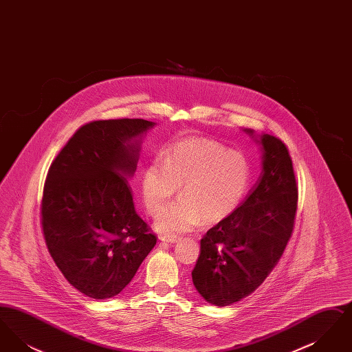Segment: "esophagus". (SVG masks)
Masks as SVG:
<instances>
[{"label": "esophagus", "mask_w": 352, "mask_h": 352, "mask_svg": "<svg viewBox=\"0 0 352 352\" xmlns=\"http://www.w3.org/2000/svg\"><path fill=\"white\" fill-rule=\"evenodd\" d=\"M160 240L164 241V243H170V244H174L179 240V237L177 236H160Z\"/></svg>", "instance_id": "34e87169"}]
</instances>
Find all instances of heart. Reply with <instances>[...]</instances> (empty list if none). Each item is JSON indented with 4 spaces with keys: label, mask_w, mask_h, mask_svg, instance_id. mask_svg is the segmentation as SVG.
I'll list each match as a JSON object with an SVG mask.
<instances>
[{
    "label": "heart",
    "mask_w": 352,
    "mask_h": 352,
    "mask_svg": "<svg viewBox=\"0 0 352 352\" xmlns=\"http://www.w3.org/2000/svg\"><path fill=\"white\" fill-rule=\"evenodd\" d=\"M252 168L244 154L218 141L187 137L173 142L142 173L141 194L157 232L168 236L190 232L201 223L215 224L231 217L245 199ZM180 187L178 201L163 208Z\"/></svg>",
    "instance_id": "obj_1"
}]
</instances>
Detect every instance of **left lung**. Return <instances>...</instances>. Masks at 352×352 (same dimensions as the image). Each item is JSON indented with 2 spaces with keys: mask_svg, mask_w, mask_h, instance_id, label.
Masks as SVG:
<instances>
[{
  "mask_svg": "<svg viewBox=\"0 0 352 352\" xmlns=\"http://www.w3.org/2000/svg\"><path fill=\"white\" fill-rule=\"evenodd\" d=\"M258 145L261 174L245 201L201 240L192 283L204 301L228 306L253 293L281 258L297 211V184L278 138L241 129Z\"/></svg>",
  "mask_w": 352,
  "mask_h": 352,
  "instance_id": "8db88e82",
  "label": "left lung"
}]
</instances>
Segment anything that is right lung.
<instances>
[{
  "label": "right lung",
  "mask_w": 352,
  "mask_h": 352,
  "mask_svg": "<svg viewBox=\"0 0 352 352\" xmlns=\"http://www.w3.org/2000/svg\"><path fill=\"white\" fill-rule=\"evenodd\" d=\"M155 125L142 118L92 121L51 164L42 198L45 240L68 283L94 300L122 292L157 243L128 182Z\"/></svg>",
  "instance_id": "add662e5"
}]
</instances>
